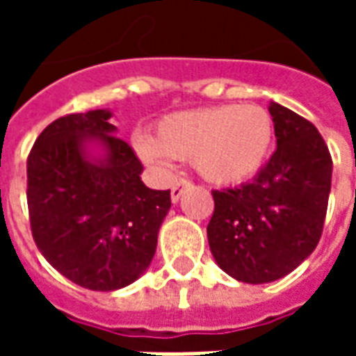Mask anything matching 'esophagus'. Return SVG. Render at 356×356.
Here are the masks:
<instances>
[{"mask_svg": "<svg viewBox=\"0 0 356 356\" xmlns=\"http://www.w3.org/2000/svg\"><path fill=\"white\" fill-rule=\"evenodd\" d=\"M191 185H193V183H191L188 179H179L177 183L171 186V200L177 202L179 198H181V194H183V191H185V188H188V186H191Z\"/></svg>", "mask_w": 356, "mask_h": 356, "instance_id": "obj_1", "label": "esophagus"}]
</instances>
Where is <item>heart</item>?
Here are the masks:
<instances>
[{"label":"heart","mask_w":356,"mask_h":356,"mask_svg":"<svg viewBox=\"0 0 356 356\" xmlns=\"http://www.w3.org/2000/svg\"><path fill=\"white\" fill-rule=\"evenodd\" d=\"M275 140L273 116L261 106L223 104L162 118L154 137L137 135L135 148L154 168L170 158L193 160L202 177L219 186L246 183L267 162Z\"/></svg>","instance_id":"heart-1"}]
</instances>
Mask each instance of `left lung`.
Here are the masks:
<instances>
[{
  "mask_svg": "<svg viewBox=\"0 0 356 356\" xmlns=\"http://www.w3.org/2000/svg\"><path fill=\"white\" fill-rule=\"evenodd\" d=\"M276 150L252 183L211 191L209 250L240 282L282 278L313 254L324 229L332 156L318 129L270 102Z\"/></svg>",
  "mask_w": 356,
  "mask_h": 356,
  "instance_id": "obj_1",
  "label": "left lung"
}]
</instances>
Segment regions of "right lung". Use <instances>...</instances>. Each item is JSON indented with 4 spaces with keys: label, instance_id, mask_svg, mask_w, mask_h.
Segmentation results:
<instances>
[{
    "label": "right lung",
    "instance_id": "add662e5",
    "mask_svg": "<svg viewBox=\"0 0 356 356\" xmlns=\"http://www.w3.org/2000/svg\"><path fill=\"white\" fill-rule=\"evenodd\" d=\"M108 110L68 114L49 124L28 154V216L38 250L81 288L112 291L150 265L170 191L140 181L143 163ZM101 140L107 158L89 163L83 143Z\"/></svg>",
    "mask_w": 356,
    "mask_h": 356
}]
</instances>
